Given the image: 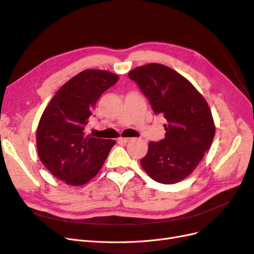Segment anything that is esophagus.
Segmentation results:
<instances>
[{
	"mask_svg": "<svg viewBox=\"0 0 254 254\" xmlns=\"http://www.w3.org/2000/svg\"><path fill=\"white\" fill-rule=\"evenodd\" d=\"M118 140L120 141V142H122V143H127V142H128L129 140H130V138H124V137H120Z\"/></svg>",
	"mask_w": 254,
	"mask_h": 254,
	"instance_id": "obj_1",
	"label": "esophagus"
}]
</instances>
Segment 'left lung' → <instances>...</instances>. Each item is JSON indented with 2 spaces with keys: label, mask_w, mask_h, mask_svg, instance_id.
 <instances>
[{
  "label": "left lung",
  "mask_w": 254,
  "mask_h": 254,
  "mask_svg": "<svg viewBox=\"0 0 254 254\" xmlns=\"http://www.w3.org/2000/svg\"><path fill=\"white\" fill-rule=\"evenodd\" d=\"M148 98L153 112L162 115L166 137L151 141L140 160L155 182L172 185L190 175L213 141L215 126L209 105L189 81L166 65L150 63L128 72Z\"/></svg>",
  "instance_id": "obj_1"
}]
</instances>
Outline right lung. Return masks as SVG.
Segmentation results:
<instances>
[{"mask_svg":"<svg viewBox=\"0 0 254 254\" xmlns=\"http://www.w3.org/2000/svg\"><path fill=\"white\" fill-rule=\"evenodd\" d=\"M117 80L108 70L81 71L56 93L40 119L39 158L55 177L69 186H82L95 177L115 144L91 137L85 126L97 100Z\"/></svg>","mask_w":254,"mask_h":254,"instance_id":"right-lung-1","label":"right lung"}]
</instances>
